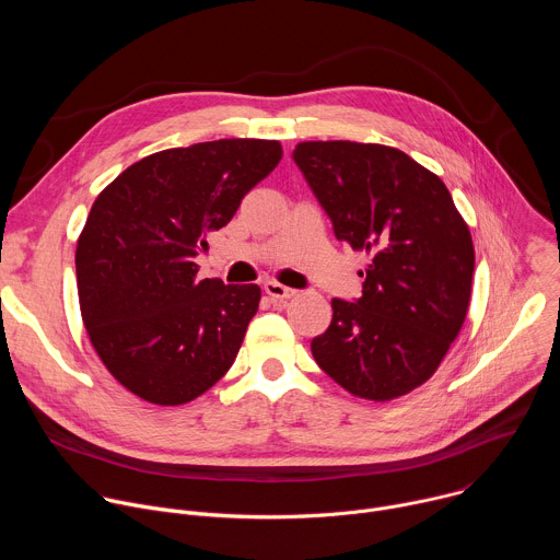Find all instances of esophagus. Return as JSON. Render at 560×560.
<instances>
[{"label":"esophagus","mask_w":560,"mask_h":560,"mask_svg":"<svg viewBox=\"0 0 560 560\" xmlns=\"http://www.w3.org/2000/svg\"><path fill=\"white\" fill-rule=\"evenodd\" d=\"M264 290H266V294L272 296L275 301H285V299H292V296L296 294L292 288H285V285L277 283V281H266V283H264Z\"/></svg>","instance_id":"obj_1"}]
</instances>
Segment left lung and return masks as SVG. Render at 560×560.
<instances>
[{
  "label": "left lung",
  "instance_id": "left-lung-1",
  "mask_svg": "<svg viewBox=\"0 0 560 560\" xmlns=\"http://www.w3.org/2000/svg\"><path fill=\"white\" fill-rule=\"evenodd\" d=\"M339 242L363 250V294L332 299L312 357L350 394L389 401L425 383L456 339L471 294L474 246L445 184L406 152L303 141L292 152Z\"/></svg>",
  "mask_w": 560,
  "mask_h": 560
}]
</instances>
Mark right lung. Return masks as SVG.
<instances>
[{"instance_id": "right-lung-1", "label": "right lung", "mask_w": 560, "mask_h": 560, "mask_svg": "<svg viewBox=\"0 0 560 560\" xmlns=\"http://www.w3.org/2000/svg\"><path fill=\"white\" fill-rule=\"evenodd\" d=\"M281 154L268 139L171 148L95 199L74 255L79 307L108 372L143 401L188 404L234 363L261 288L199 281L195 257Z\"/></svg>"}]
</instances>
